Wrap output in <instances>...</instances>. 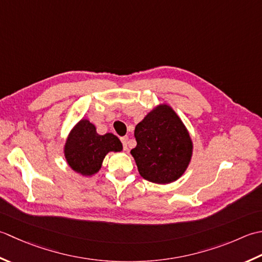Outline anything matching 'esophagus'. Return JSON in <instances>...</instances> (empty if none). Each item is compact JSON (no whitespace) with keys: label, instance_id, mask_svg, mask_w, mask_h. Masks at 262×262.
Returning <instances> with one entry per match:
<instances>
[{"label":"esophagus","instance_id":"34e87169","mask_svg":"<svg viewBox=\"0 0 262 262\" xmlns=\"http://www.w3.org/2000/svg\"><path fill=\"white\" fill-rule=\"evenodd\" d=\"M121 141H122V143H123V148L126 150V149H127V141H129V137H122Z\"/></svg>","mask_w":262,"mask_h":262}]
</instances>
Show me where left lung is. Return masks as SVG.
I'll return each instance as SVG.
<instances>
[{"label": "left lung", "mask_w": 262, "mask_h": 262, "mask_svg": "<svg viewBox=\"0 0 262 262\" xmlns=\"http://www.w3.org/2000/svg\"><path fill=\"white\" fill-rule=\"evenodd\" d=\"M137 146L131 150L143 179L168 184L180 179L192 157V140L174 110L161 104L145 116L135 130Z\"/></svg>", "instance_id": "1"}]
</instances>
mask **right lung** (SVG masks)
Wrapping results in <instances>:
<instances>
[{
	"label": "right lung",
	"mask_w": 262,
	"mask_h": 262,
	"mask_svg": "<svg viewBox=\"0 0 262 262\" xmlns=\"http://www.w3.org/2000/svg\"><path fill=\"white\" fill-rule=\"evenodd\" d=\"M123 147L113 133L104 136L96 132V126L86 119L80 120L69 133L64 146V156L74 172L90 176L98 172L106 155L121 151Z\"/></svg>",
	"instance_id": "add662e5"
}]
</instances>
